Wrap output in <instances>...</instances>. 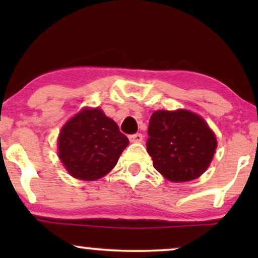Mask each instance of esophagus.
<instances>
[{
	"label": "esophagus",
	"instance_id": "obj_1",
	"mask_svg": "<svg viewBox=\"0 0 258 258\" xmlns=\"http://www.w3.org/2000/svg\"><path fill=\"white\" fill-rule=\"evenodd\" d=\"M130 142H132V143H141V142H143V135L142 133H135V135H131L130 136Z\"/></svg>",
	"mask_w": 258,
	"mask_h": 258
}]
</instances>
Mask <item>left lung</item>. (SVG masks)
Listing matches in <instances>:
<instances>
[{
  "instance_id": "8db88e82",
  "label": "left lung",
  "mask_w": 258,
  "mask_h": 258,
  "mask_svg": "<svg viewBox=\"0 0 258 258\" xmlns=\"http://www.w3.org/2000/svg\"><path fill=\"white\" fill-rule=\"evenodd\" d=\"M147 150L155 170L172 182H188L209 167L217 147L214 132L188 110H158L148 127Z\"/></svg>"
}]
</instances>
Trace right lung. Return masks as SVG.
I'll list each match as a JSON object with an SVG mask.
<instances>
[{"label": "right lung", "mask_w": 258, "mask_h": 258, "mask_svg": "<svg viewBox=\"0 0 258 258\" xmlns=\"http://www.w3.org/2000/svg\"><path fill=\"white\" fill-rule=\"evenodd\" d=\"M128 138L100 109H84L61 128L59 159L73 177L94 180L116 165Z\"/></svg>", "instance_id": "obj_1"}]
</instances>
